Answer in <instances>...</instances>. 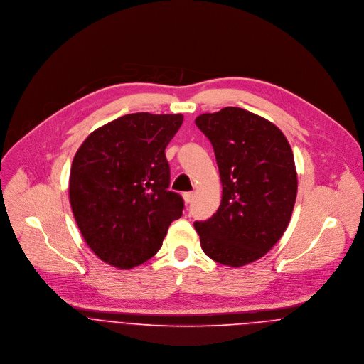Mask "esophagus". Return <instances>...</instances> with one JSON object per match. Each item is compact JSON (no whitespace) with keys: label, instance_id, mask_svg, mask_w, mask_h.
Here are the masks:
<instances>
[{"label":"esophagus","instance_id":"obj_1","mask_svg":"<svg viewBox=\"0 0 364 364\" xmlns=\"http://www.w3.org/2000/svg\"><path fill=\"white\" fill-rule=\"evenodd\" d=\"M193 198H195L193 192H186V193H183V200H185V203H192Z\"/></svg>","mask_w":364,"mask_h":364}]
</instances>
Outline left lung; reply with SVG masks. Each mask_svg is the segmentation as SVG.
<instances>
[{
  "label": "left lung",
  "instance_id": "1",
  "mask_svg": "<svg viewBox=\"0 0 364 364\" xmlns=\"http://www.w3.org/2000/svg\"><path fill=\"white\" fill-rule=\"evenodd\" d=\"M213 146L223 185L218 210L196 221L203 252L240 267L267 254L286 231L297 196L291 147L272 122L227 106L196 117Z\"/></svg>",
  "mask_w": 364,
  "mask_h": 364
}]
</instances>
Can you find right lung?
I'll list each match as a JSON object with an SVG mask.
<instances>
[{
	"label": "right lung",
	"mask_w": 364,
	"mask_h": 364,
	"mask_svg": "<svg viewBox=\"0 0 364 364\" xmlns=\"http://www.w3.org/2000/svg\"><path fill=\"white\" fill-rule=\"evenodd\" d=\"M182 114H124L92 132L71 164L70 205L94 254L132 269L153 258L183 199L168 191L165 149Z\"/></svg>",
	"instance_id": "obj_1"
}]
</instances>
